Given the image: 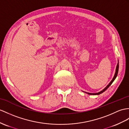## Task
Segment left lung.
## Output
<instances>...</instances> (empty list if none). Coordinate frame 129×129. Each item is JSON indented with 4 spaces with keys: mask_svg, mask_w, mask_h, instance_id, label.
<instances>
[{
    "mask_svg": "<svg viewBox=\"0 0 129 129\" xmlns=\"http://www.w3.org/2000/svg\"><path fill=\"white\" fill-rule=\"evenodd\" d=\"M118 70H119V60L118 59V63H117V67H116L115 72V74H114V77H113V79H112V80H111V82H110V83L108 84V85L107 86L105 89H103L102 91H100V92H97V93H89V92H85V91H83V92H85V93H86L89 94V95H100V94H101V93H103V92L105 91H106L107 89L111 85V84H112L113 83V81H114V80L115 79V78H117V75H118Z\"/></svg>",
    "mask_w": 129,
    "mask_h": 129,
    "instance_id": "left-lung-1",
    "label": "left lung"
}]
</instances>
